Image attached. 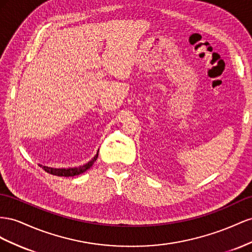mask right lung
Instances as JSON below:
<instances>
[{"instance_id":"add662e5","label":"right lung","mask_w":252,"mask_h":252,"mask_svg":"<svg viewBox=\"0 0 252 252\" xmlns=\"http://www.w3.org/2000/svg\"><path fill=\"white\" fill-rule=\"evenodd\" d=\"M98 153H99V150L97 151V154L92 158V159L84 163L83 166H79V167H74V168H52V167H47V166H43V164H39L40 167H42L43 170H45L47 173H50L53 175H57V176H75V175H79L83 173L86 170H89L94 162L96 161V159L98 158Z\"/></svg>"}]
</instances>
